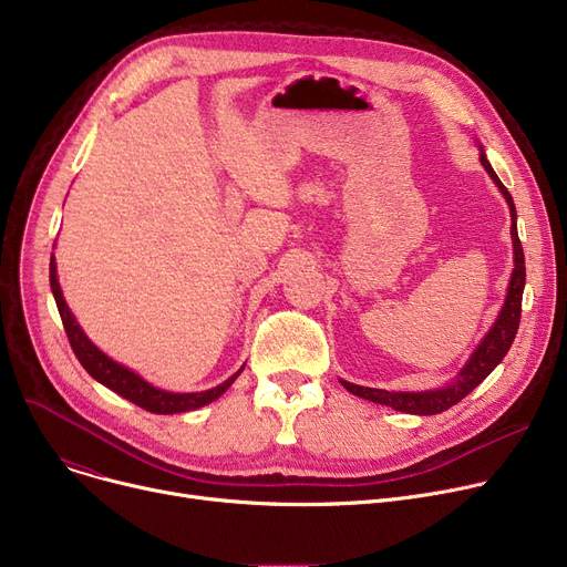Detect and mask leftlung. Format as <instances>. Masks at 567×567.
<instances>
[{
  "mask_svg": "<svg viewBox=\"0 0 567 567\" xmlns=\"http://www.w3.org/2000/svg\"><path fill=\"white\" fill-rule=\"evenodd\" d=\"M481 164L483 168L489 173L499 186V192L504 194L508 207H511V237H513V250H515V269L511 276V285H508V296L506 303L499 312V319L495 321V326L489 328V332L483 337V342L478 344V349L474 351V355L470 358V362L463 367L458 381L449 388L435 390V392H388V390H373V388H362V385H353L342 381V385L355 394L362 396L367 401L373 403H383L390 405L394 410L401 412H410V414H437L449 410L451 405H456L461 399H465L478 383H483L489 371H493L504 355L508 353L513 339L517 334L519 328V315H522V291H524V280H526V269H524V252H522V244L517 237V214H515V203L508 194V188L502 184V179L497 177V173L489 166V162L485 159V155L481 153Z\"/></svg>",
  "mask_w": 567,
  "mask_h": 567,
  "instance_id": "1",
  "label": "left lung"
}]
</instances>
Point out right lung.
<instances>
[{
  "instance_id": "1",
  "label": "right lung",
  "mask_w": 567,
  "mask_h": 567,
  "mask_svg": "<svg viewBox=\"0 0 567 567\" xmlns=\"http://www.w3.org/2000/svg\"><path fill=\"white\" fill-rule=\"evenodd\" d=\"M50 285H52V293L56 300V308L68 334V342L78 355V360L82 362V367L93 375V379L102 385H106L109 390H113L116 394H121L123 399L136 403L138 408L147 410V412H157V414H173V412H186V410H196L203 408L207 403H212L214 399H218L225 390H228L237 375L241 373V369L230 375L228 381L220 383L218 388H212L207 392H192V394H175V392H164L157 390L150 383H145L141 375H136L134 371L125 369L123 364L113 362L111 358H106L95 344H91V339L84 334V330L74 321V317L70 315L59 280H56V264H54V255L50 259Z\"/></svg>"
}]
</instances>
